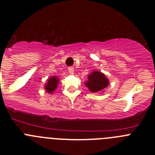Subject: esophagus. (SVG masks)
<instances>
[{
    "label": "esophagus",
    "mask_w": 155,
    "mask_h": 155,
    "mask_svg": "<svg viewBox=\"0 0 155 155\" xmlns=\"http://www.w3.org/2000/svg\"><path fill=\"white\" fill-rule=\"evenodd\" d=\"M68 72H69L71 74H74V68L73 67H70V68H68Z\"/></svg>",
    "instance_id": "34e87169"
}]
</instances>
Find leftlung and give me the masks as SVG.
<instances>
[{
    "label": "left lung",
    "mask_w": 155,
    "mask_h": 155,
    "mask_svg": "<svg viewBox=\"0 0 155 155\" xmlns=\"http://www.w3.org/2000/svg\"><path fill=\"white\" fill-rule=\"evenodd\" d=\"M85 85L91 92H101L109 85V80L102 72L94 71L87 76V81Z\"/></svg>",
    "instance_id": "8db88e82"
}]
</instances>
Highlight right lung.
Masks as SVG:
<instances>
[{
	"mask_svg": "<svg viewBox=\"0 0 155 155\" xmlns=\"http://www.w3.org/2000/svg\"><path fill=\"white\" fill-rule=\"evenodd\" d=\"M59 78L56 76L50 77V78L48 79V81L46 84L45 85V89L48 93L52 94L53 91H55L56 88L57 87V85L59 84Z\"/></svg>",
	"mask_w": 155,
	"mask_h": 155,
	"instance_id": "1",
	"label": "right lung"
}]
</instances>
